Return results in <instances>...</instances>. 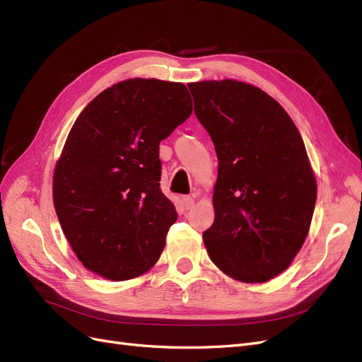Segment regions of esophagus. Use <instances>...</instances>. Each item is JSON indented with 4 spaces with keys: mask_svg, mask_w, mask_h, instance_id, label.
<instances>
[{
    "mask_svg": "<svg viewBox=\"0 0 362 362\" xmlns=\"http://www.w3.org/2000/svg\"><path fill=\"white\" fill-rule=\"evenodd\" d=\"M193 204H194V199L190 198V196H184V198L181 199V205H182L184 210H190Z\"/></svg>",
    "mask_w": 362,
    "mask_h": 362,
    "instance_id": "34e87169",
    "label": "esophagus"
}]
</instances>
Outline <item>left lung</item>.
Masks as SVG:
<instances>
[{
    "instance_id": "left-lung-1",
    "label": "left lung",
    "mask_w": 362,
    "mask_h": 362,
    "mask_svg": "<svg viewBox=\"0 0 362 362\" xmlns=\"http://www.w3.org/2000/svg\"><path fill=\"white\" fill-rule=\"evenodd\" d=\"M189 89L218 160L206 252L228 276L266 282L291 264L310 231L317 182L303 140L255 86L222 80Z\"/></svg>"
}]
</instances>
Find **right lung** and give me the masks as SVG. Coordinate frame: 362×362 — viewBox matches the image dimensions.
I'll use <instances>...</instances> for the list:
<instances>
[{"label": "right lung", "mask_w": 362, "mask_h": 362, "mask_svg": "<svg viewBox=\"0 0 362 362\" xmlns=\"http://www.w3.org/2000/svg\"><path fill=\"white\" fill-rule=\"evenodd\" d=\"M192 110L182 83L133 78L108 87L76 117L52 198L86 269L125 281L156 264L178 217L160 189V141Z\"/></svg>", "instance_id": "add662e5"}]
</instances>
